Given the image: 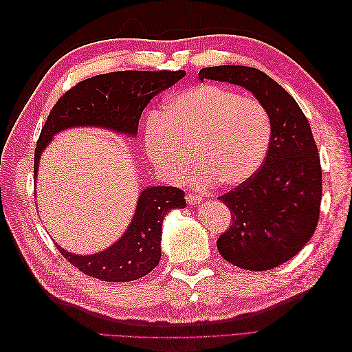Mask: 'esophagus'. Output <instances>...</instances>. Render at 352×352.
<instances>
[{
  "instance_id": "obj_1",
  "label": "esophagus",
  "mask_w": 352,
  "mask_h": 352,
  "mask_svg": "<svg viewBox=\"0 0 352 352\" xmlns=\"http://www.w3.org/2000/svg\"><path fill=\"white\" fill-rule=\"evenodd\" d=\"M201 199H202V198H201L199 195H197V194H190V192H189V194L186 195V201H188V204H189V206H195V204H198V202H199Z\"/></svg>"
}]
</instances>
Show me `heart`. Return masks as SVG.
<instances>
[{
  "mask_svg": "<svg viewBox=\"0 0 352 352\" xmlns=\"http://www.w3.org/2000/svg\"><path fill=\"white\" fill-rule=\"evenodd\" d=\"M272 136V116L260 100L217 83L182 91L144 126L148 157L173 182L188 175L195 148L202 162L195 170L199 185L248 182L264 164Z\"/></svg>",
  "mask_w": 352,
  "mask_h": 352,
  "instance_id": "1",
  "label": "heart"
}]
</instances>
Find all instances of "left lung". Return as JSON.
I'll use <instances>...</instances> for the list:
<instances>
[{"instance_id": "8db88e82", "label": "left lung", "mask_w": 352, "mask_h": 352, "mask_svg": "<svg viewBox=\"0 0 352 352\" xmlns=\"http://www.w3.org/2000/svg\"><path fill=\"white\" fill-rule=\"evenodd\" d=\"M201 82H229L251 91L267 107L273 136L264 164L248 182L219 199L232 214L217 239L223 258L263 272L291 260L310 241L320 216L322 167L305 114L280 85L258 69L216 66L199 70Z\"/></svg>"}]
</instances>
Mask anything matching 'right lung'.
<instances>
[{
  "label": "right lung",
  "instance_id": "right-lung-1",
  "mask_svg": "<svg viewBox=\"0 0 352 352\" xmlns=\"http://www.w3.org/2000/svg\"><path fill=\"white\" fill-rule=\"evenodd\" d=\"M185 70L113 72L74 85L51 109L35 148L34 176L38 162L52 136L74 126L107 127L135 136L146 104L158 92L172 87ZM186 207L185 192L175 186L144 189L135 216L124 235L110 248L92 255H76L57 247L72 265L104 282H129L154 270L162 257V223L167 211Z\"/></svg>",
  "mask_w": 352,
  "mask_h": 352
}]
</instances>
